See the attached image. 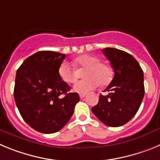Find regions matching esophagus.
Wrapping results in <instances>:
<instances>
[{"label":"esophagus","mask_w":160,"mask_h":160,"mask_svg":"<svg viewBox=\"0 0 160 160\" xmlns=\"http://www.w3.org/2000/svg\"><path fill=\"white\" fill-rule=\"evenodd\" d=\"M79 96H80V98L82 99V98H85V96H86V94H79Z\"/></svg>","instance_id":"1"}]
</instances>
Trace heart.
I'll use <instances>...</instances> for the list:
<instances>
[{
    "instance_id": "obj_1",
    "label": "heart",
    "mask_w": 160,
    "mask_h": 160,
    "mask_svg": "<svg viewBox=\"0 0 160 160\" xmlns=\"http://www.w3.org/2000/svg\"><path fill=\"white\" fill-rule=\"evenodd\" d=\"M74 65L78 69H85L82 77L85 78L73 86V90L79 94H86L94 90L98 85L106 86L111 81L113 72L108 65L100 62L98 57L90 54H83L74 60ZM58 73L60 79L65 83L71 84L77 80V73L66 62L59 66Z\"/></svg>"
}]
</instances>
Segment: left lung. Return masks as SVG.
Instances as JSON below:
<instances>
[{
  "label": "left lung",
  "mask_w": 160,
  "mask_h": 160,
  "mask_svg": "<svg viewBox=\"0 0 160 160\" xmlns=\"http://www.w3.org/2000/svg\"><path fill=\"white\" fill-rule=\"evenodd\" d=\"M107 58L114 72V78L91 111L105 125L116 128L128 122L135 116L144 96L143 72L136 59L125 51L105 48Z\"/></svg>",
  "instance_id": "left-lung-1"
}]
</instances>
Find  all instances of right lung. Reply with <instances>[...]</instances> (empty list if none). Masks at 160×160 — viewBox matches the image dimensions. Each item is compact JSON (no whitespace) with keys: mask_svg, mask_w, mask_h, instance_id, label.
I'll use <instances>...</instances> for the list:
<instances>
[{"mask_svg":"<svg viewBox=\"0 0 160 160\" xmlns=\"http://www.w3.org/2000/svg\"><path fill=\"white\" fill-rule=\"evenodd\" d=\"M65 58L58 52L39 51L17 70L13 92L17 107L25 122L44 134L60 131L80 100L78 93L68 92L70 87L58 73Z\"/></svg>","mask_w":160,"mask_h":160,"instance_id":"obj_1","label":"right lung"}]
</instances>
